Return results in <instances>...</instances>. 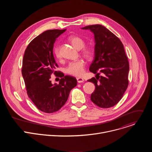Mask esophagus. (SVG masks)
<instances>
[{"instance_id":"obj_1","label":"esophagus","mask_w":152,"mask_h":152,"mask_svg":"<svg viewBox=\"0 0 152 152\" xmlns=\"http://www.w3.org/2000/svg\"><path fill=\"white\" fill-rule=\"evenodd\" d=\"M76 79H77V81L78 83H82V82H83V81H84V79L82 77H77Z\"/></svg>"}]
</instances>
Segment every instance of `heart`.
I'll list each match as a JSON object with an SVG mask.
<instances>
[{"mask_svg": "<svg viewBox=\"0 0 152 152\" xmlns=\"http://www.w3.org/2000/svg\"><path fill=\"white\" fill-rule=\"evenodd\" d=\"M71 45L76 49L82 50V55L86 59H91L93 55V51L91 48L85 47V41L78 36H72L69 39ZM54 54L57 59H61V54L60 53L59 46H56L54 49ZM85 63L82 59H78L75 61L70 62L66 67V72L70 75L75 76H81L85 70Z\"/></svg>", "mask_w": 152, "mask_h": 152, "instance_id": "heart-1", "label": "heart"}]
</instances>
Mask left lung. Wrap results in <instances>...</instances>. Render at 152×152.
<instances>
[{
  "label": "left lung",
  "instance_id": "obj_1",
  "mask_svg": "<svg viewBox=\"0 0 152 152\" xmlns=\"http://www.w3.org/2000/svg\"><path fill=\"white\" fill-rule=\"evenodd\" d=\"M82 29L93 32L96 42L94 59L90 71L96 74V78L88 80L96 86L91 100L100 107H111L121 99L129 84V64L123 45L102 25H90Z\"/></svg>",
  "mask_w": 152,
  "mask_h": 152
}]
</instances>
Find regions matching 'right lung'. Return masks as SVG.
Wrapping results in <instances>:
<instances>
[{
	"instance_id": "right-lung-1",
	"label": "right lung",
	"mask_w": 152,
	"mask_h": 152,
	"mask_svg": "<svg viewBox=\"0 0 152 152\" xmlns=\"http://www.w3.org/2000/svg\"><path fill=\"white\" fill-rule=\"evenodd\" d=\"M66 29H52L42 32L28 45L25 50L21 73L27 94L38 109L46 113L58 111L67 102L77 80L64 76L56 63L53 49L56 39ZM53 73L61 79L53 85L50 79Z\"/></svg>"
}]
</instances>
